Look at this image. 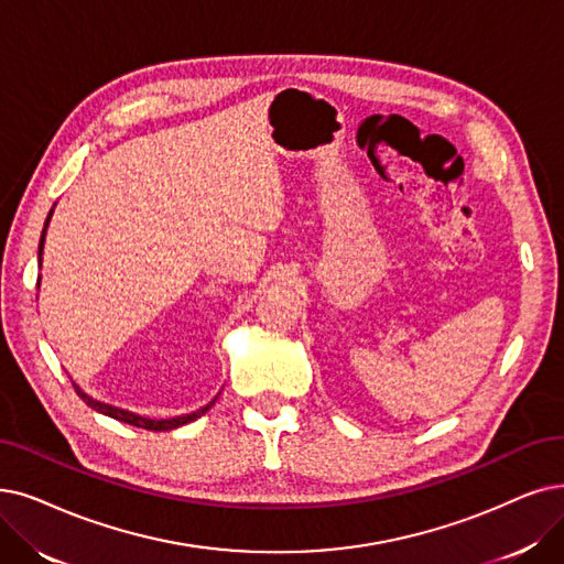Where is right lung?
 I'll use <instances>...</instances> for the list:
<instances>
[{"mask_svg": "<svg viewBox=\"0 0 564 564\" xmlns=\"http://www.w3.org/2000/svg\"><path fill=\"white\" fill-rule=\"evenodd\" d=\"M51 217H53V210L48 213L46 224H43V231H41V240H39V265H41V261H43V242H46V231H48ZM39 282H41V278H39ZM39 282H36V284H39ZM74 389H76V393L83 398V402L87 404V408H93L95 412H99V414H104V416H110V419H116V421L129 423V425H133V427H145V431H173V427H180V425H185V423H192V421H196L198 416H204V414L213 408L215 400H217V395H215L208 404H204V408L196 410V412H192V414L173 416V419H145V416L131 414V412H127V410L112 408V404H106V402H99V400H95V398H89V395H87L85 391H80V387H76V384H74Z\"/></svg>", "mask_w": 564, "mask_h": 564, "instance_id": "add662e5", "label": "right lung"}]
</instances>
